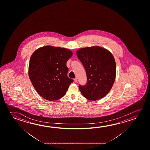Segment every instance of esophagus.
Wrapping results in <instances>:
<instances>
[{
    "label": "esophagus",
    "mask_w": 150,
    "mask_h": 150,
    "mask_svg": "<svg viewBox=\"0 0 150 150\" xmlns=\"http://www.w3.org/2000/svg\"><path fill=\"white\" fill-rule=\"evenodd\" d=\"M74 81L76 83V82H77V78H75V79H74Z\"/></svg>",
    "instance_id": "esophagus-1"
}]
</instances>
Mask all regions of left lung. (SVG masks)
Segmentation results:
<instances>
[{
    "mask_svg": "<svg viewBox=\"0 0 150 150\" xmlns=\"http://www.w3.org/2000/svg\"><path fill=\"white\" fill-rule=\"evenodd\" d=\"M76 53L87 76L86 84L79 85L81 93L89 100L103 98L110 91L115 81L116 64L112 54L99 47L81 49Z\"/></svg>",
    "mask_w": 150,
    "mask_h": 150,
    "instance_id": "obj_1",
    "label": "left lung"
}]
</instances>
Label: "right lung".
Segmentation results:
<instances>
[{"label":"right lung","mask_w":150,"mask_h":150,"mask_svg":"<svg viewBox=\"0 0 150 150\" xmlns=\"http://www.w3.org/2000/svg\"><path fill=\"white\" fill-rule=\"evenodd\" d=\"M70 50L60 47H40L32 54L29 76L38 93L47 100H57L66 94L73 79L67 76Z\"/></svg>","instance_id":"right-lung-1"}]
</instances>
